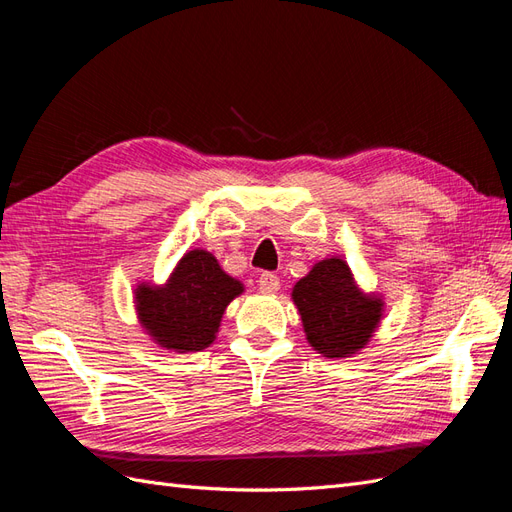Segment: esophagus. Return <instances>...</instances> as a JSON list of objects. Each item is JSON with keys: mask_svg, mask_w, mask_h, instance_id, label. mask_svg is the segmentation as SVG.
Instances as JSON below:
<instances>
[{"mask_svg": "<svg viewBox=\"0 0 512 512\" xmlns=\"http://www.w3.org/2000/svg\"><path fill=\"white\" fill-rule=\"evenodd\" d=\"M258 290H260L262 294H273V292H277V290H280V277L273 275V273H262V275L258 277Z\"/></svg>", "mask_w": 512, "mask_h": 512, "instance_id": "esophagus-1", "label": "esophagus"}]
</instances>
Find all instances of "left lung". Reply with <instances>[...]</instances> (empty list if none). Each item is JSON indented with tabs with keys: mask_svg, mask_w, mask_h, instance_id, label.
<instances>
[{
	"mask_svg": "<svg viewBox=\"0 0 512 512\" xmlns=\"http://www.w3.org/2000/svg\"><path fill=\"white\" fill-rule=\"evenodd\" d=\"M307 344L327 359L359 354L376 335L384 318L382 292H367L339 256L318 260L292 286Z\"/></svg>",
	"mask_w": 512,
	"mask_h": 512,
	"instance_id": "8db88e82",
	"label": "left lung"
}]
</instances>
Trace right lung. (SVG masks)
I'll return each mask as SVG.
<instances>
[{"label":"right lung","instance_id":"obj_1","mask_svg":"<svg viewBox=\"0 0 512 512\" xmlns=\"http://www.w3.org/2000/svg\"><path fill=\"white\" fill-rule=\"evenodd\" d=\"M245 292L237 277L228 275L211 252H185L162 284L134 286L138 327L153 344L170 352H200L220 331L230 301Z\"/></svg>","mask_w":512,"mask_h":512}]
</instances>
